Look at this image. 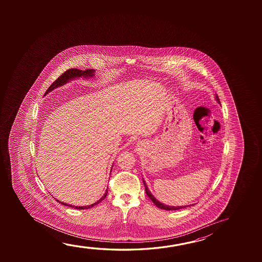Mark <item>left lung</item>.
Masks as SVG:
<instances>
[{
	"label": "left lung",
	"mask_w": 262,
	"mask_h": 262,
	"mask_svg": "<svg viewBox=\"0 0 262 262\" xmlns=\"http://www.w3.org/2000/svg\"><path fill=\"white\" fill-rule=\"evenodd\" d=\"M215 99L217 100V102L220 103V101H219V97H217V95H215ZM143 184H144V187H145V192L147 193V195L150 198V200L154 202V204H155V206L159 207V208H161V209H164V210H178V209H182V208H185V207H187V206H166V205H164L163 203H161V202H159L156 198L152 195V193H150V190L148 189L147 187V185H146L145 182L143 181Z\"/></svg>",
	"instance_id": "obj_1"
}]
</instances>
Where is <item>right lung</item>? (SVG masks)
I'll return each instance as SVG.
<instances>
[{"mask_svg": "<svg viewBox=\"0 0 262 262\" xmlns=\"http://www.w3.org/2000/svg\"><path fill=\"white\" fill-rule=\"evenodd\" d=\"M95 73V69H86V70H80V69H69V70H67L64 73L62 74L60 77H58L57 79H56V81L53 82L52 83L51 86L48 88V90H47V92H46V94H48V92H50L53 90H55L56 88H58V86H63L66 83H68V82L70 81V80H72L74 78H78V77H91L94 76ZM107 188L106 190V192L104 193L103 196L100 198L99 200L94 203V204H92V205H90V206H72V205H69V204H66V203H63V202L59 201V200H57L56 199V201L58 202V203H60L62 205H64L66 206H69V207H72V208H75V209H89V208H91V207H93V206H97V205H99L100 202L102 201L105 199V198L107 196Z\"/></svg>", "mask_w": 262, "mask_h": 262, "instance_id": "add662e5", "label": "right lung"}]
</instances>
